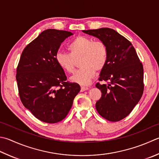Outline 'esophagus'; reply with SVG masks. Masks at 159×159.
I'll return each mask as SVG.
<instances>
[{
	"label": "esophagus",
	"mask_w": 159,
	"mask_h": 159,
	"mask_svg": "<svg viewBox=\"0 0 159 159\" xmlns=\"http://www.w3.org/2000/svg\"><path fill=\"white\" fill-rule=\"evenodd\" d=\"M89 87H86V86H82V87H81V91L83 92V91H87V90H89Z\"/></svg>",
	"instance_id": "esophagus-1"
}]
</instances>
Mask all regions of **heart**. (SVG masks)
<instances>
[{
	"mask_svg": "<svg viewBox=\"0 0 159 159\" xmlns=\"http://www.w3.org/2000/svg\"><path fill=\"white\" fill-rule=\"evenodd\" d=\"M69 53L58 51L55 55L57 64L68 73H73L80 61L81 69L71 77V80L81 85H88L95 73L105 66L108 59L107 46L101 41H95L87 37H77L68 45Z\"/></svg>",
	"mask_w": 159,
	"mask_h": 159,
	"instance_id": "b5f03b06",
	"label": "heart"
}]
</instances>
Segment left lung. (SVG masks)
<instances>
[{"mask_svg":"<svg viewBox=\"0 0 159 159\" xmlns=\"http://www.w3.org/2000/svg\"><path fill=\"white\" fill-rule=\"evenodd\" d=\"M82 31L98 38L108 50L107 62L99 77V81L107 84L98 82L95 85L102 92L95 104L96 109L107 120H121L132 111L143 95L142 63L130 41L114 30L102 28Z\"/></svg>","mask_w":159,"mask_h":159,"instance_id":"8db88e82","label":"left lung"}]
</instances>
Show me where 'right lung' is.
<instances>
[{
  "mask_svg": "<svg viewBox=\"0 0 159 159\" xmlns=\"http://www.w3.org/2000/svg\"><path fill=\"white\" fill-rule=\"evenodd\" d=\"M70 32L48 29L22 52L16 79L23 104L37 119L48 123L62 120L80 91L77 83L66 82L55 60L61 43Z\"/></svg>",
  "mask_w": 159,
  "mask_h": 159,
  "instance_id": "add662e5",
  "label": "right lung"
}]
</instances>
